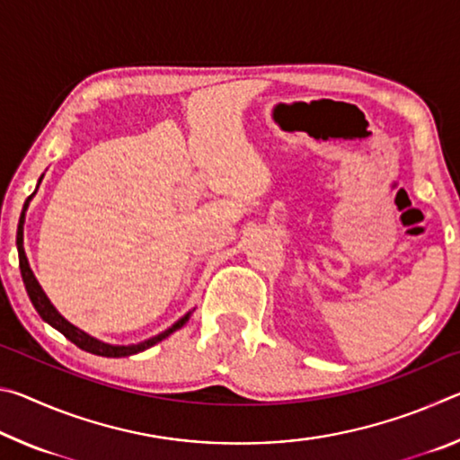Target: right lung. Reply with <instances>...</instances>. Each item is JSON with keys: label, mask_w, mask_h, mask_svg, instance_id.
<instances>
[{"label": "right lung", "mask_w": 460, "mask_h": 460, "mask_svg": "<svg viewBox=\"0 0 460 460\" xmlns=\"http://www.w3.org/2000/svg\"><path fill=\"white\" fill-rule=\"evenodd\" d=\"M44 174L40 176V181H38V186H40ZM36 194V190H34ZM32 194V197H34ZM32 197H28L26 205H24V211H22L20 215V223H18V235H15V245H18V258H20V271H22V279H24V286H26V292L30 296V300H32V305L36 308V313L42 316L44 323H49L52 329H57L58 332L65 334V337L75 342L76 347H81L83 351L87 353H93V355H101V357H129V355H136V353H142L146 351V349H150L154 345H158L160 341H164L166 337H170L174 331L182 329V326L189 323V318L192 314V310H189L184 316L178 318V321L168 326L166 331H162L155 334V337H150L146 341H139V342H134V345H111V342H105V341H99L95 337H91L89 332L81 331L79 326H75L73 323H68L65 316H62L57 308H54V305L50 302L49 296H46V292L42 290V286L38 284V279L34 276L32 268H30L28 263V258H26V252H24V221H26V208L30 205V200H32Z\"/></svg>", "instance_id": "1"}]
</instances>
